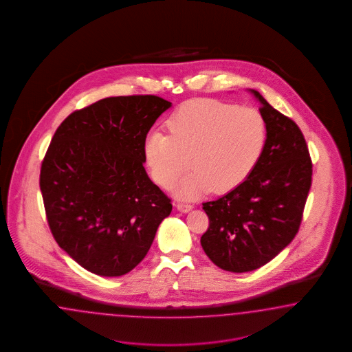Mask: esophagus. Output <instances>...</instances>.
Masks as SVG:
<instances>
[{"mask_svg": "<svg viewBox=\"0 0 352 352\" xmlns=\"http://www.w3.org/2000/svg\"><path fill=\"white\" fill-rule=\"evenodd\" d=\"M177 208H178V210L182 212V213H187V212H190L192 209L191 204H184L181 203V201H177Z\"/></svg>", "mask_w": 352, "mask_h": 352, "instance_id": "obj_1", "label": "esophagus"}]
</instances>
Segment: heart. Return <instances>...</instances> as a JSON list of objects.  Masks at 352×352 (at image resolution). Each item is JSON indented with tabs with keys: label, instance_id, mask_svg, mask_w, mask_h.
<instances>
[{
	"label": "heart",
	"instance_id": "b5f03b06",
	"mask_svg": "<svg viewBox=\"0 0 352 352\" xmlns=\"http://www.w3.org/2000/svg\"><path fill=\"white\" fill-rule=\"evenodd\" d=\"M169 134L153 131L144 142L152 179L170 187L188 166L178 195L195 199L205 192L226 193L252 175L266 149V120L250 107L217 99H197L166 120Z\"/></svg>",
	"mask_w": 352,
	"mask_h": 352
}]
</instances>
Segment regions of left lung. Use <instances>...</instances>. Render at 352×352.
Segmentation results:
<instances>
[{"mask_svg": "<svg viewBox=\"0 0 352 352\" xmlns=\"http://www.w3.org/2000/svg\"><path fill=\"white\" fill-rule=\"evenodd\" d=\"M266 120V149L252 175L215 201L203 204L209 227L201 246L230 272L265 266L298 232L312 183L307 143L292 120L252 90Z\"/></svg>", "mask_w": 352, "mask_h": 352, "instance_id": "obj_1", "label": "left lung"}]
</instances>
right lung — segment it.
Wrapping results in <instances>:
<instances>
[{
    "label": "right lung",
    "mask_w": 352,
    "mask_h": 352,
    "mask_svg": "<svg viewBox=\"0 0 352 352\" xmlns=\"http://www.w3.org/2000/svg\"><path fill=\"white\" fill-rule=\"evenodd\" d=\"M170 106L156 96L100 99L65 118L46 151L40 188L50 231L99 276L138 266L171 213L143 166L149 129Z\"/></svg>",
    "instance_id": "1"
}]
</instances>
